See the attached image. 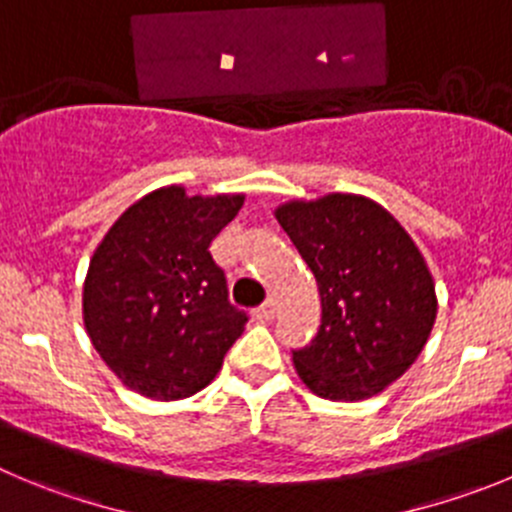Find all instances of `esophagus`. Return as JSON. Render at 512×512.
Segmentation results:
<instances>
[{
    "instance_id": "34e87169",
    "label": "esophagus",
    "mask_w": 512,
    "mask_h": 512,
    "mask_svg": "<svg viewBox=\"0 0 512 512\" xmlns=\"http://www.w3.org/2000/svg\"><path fill=\"white\" fill-rule=\"evenodd\" d=\"M255 318L257 321H272V318H275V300H265V303L255 310Z\"/></svg>"
}]
</instances>
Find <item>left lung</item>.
Instances as JSON below:
<instances>
[{
    "instance_id": "8db88e82",
    "label": "left lung",
    "mask_w": 512,
    "mask_h": 512,
    "mask_svg": "<svg viewBox=\"0 0 512 512\" xmlns=\"http://www.w3.org/2000/svg\"><path fill=\"white\" fill-rule=\"evenodd\" d=\"M321 293V328L293 364L313 394L361 401L417 361L437 318L422 252L381 204L328 194L275 209Z\"/></svg>"
}]
</instances>
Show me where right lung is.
Instances as JSON below:
<instances>
[{
	"mask_svg": "<svg viewBox=\"0 0 512 512\" xmlns=\"http://www.w3.org/2000/svg\"><path fill=\"white\" fill-rule=\"evenodd\" d=\"M242 204V194L186 197L184 186H164L131 204L95 247L85 331L128 389L186 399L222 369L247 313L229 303L209 245Z\"/></svg>",
	"mask_w": 512,
	"mask_h": 512,
	"instance_id": "1",
	"label": "right lung"
}]
</instances>
